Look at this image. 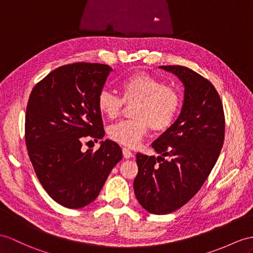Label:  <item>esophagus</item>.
<instances>
[{"instance_id":"34e87169","label":"esophagus","mask_w":253,"mask_h":253,"mask_svg":"<svg viewBox=\"0 0 253 253\" xmlns=\"http://www.w3.org/2000/svg\"><path fill=\"white\" fill-rule=\"evenodd\" d=\"M122 153H123V157H125L126 159H130V158L133 157V152L130 149H127V148H126V147L122 149Z\"/></svg>"}]
</instances>
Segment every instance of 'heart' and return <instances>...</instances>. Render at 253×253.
<instances>
[{
	"label": "heart",
	"mask_w": 253,
	"mask_h": 253,
	"mask_svg": "<svg viewBox=\"0 0 253 253\" xmlns=\"http://www.w3.org/2000/svg\"><path fill=\"white\" fill-rule=\"evenodd\" d=\"M121 96L112 91L102 90L97 96L98 110L109 119H116L125 103L136 104L133 109L134 120L120 121L110 126L108 135L113 140L127 147H136L149 128L164 131L171 126L180 107V94L171 85L161 80L138 73L120 83Z\"/></svg>",
	"instance_id": "heart-1"
}]
</instances>
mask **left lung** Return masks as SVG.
<instances>
[{"instance_id":"obj_1","label":"left lung","mask_w":253,"mask_h":253,"mask_svg":"<svg viewBox=\"0 0 253 253\" xmlns=\"http://www.w3.org/2000/svg\"><path fill=\"white\" fill-rule=\"evenodd\" d=\"M159 67L179 78L183 103L177 120L152 143L160 156L136 155L134 192L148 212L166 214L202 188L223 146L225 123L222 102L211 82L184 66Z\"/></svg>"}]
</instances>
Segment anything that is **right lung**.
<instances>
[{"label": "right lung", "mask_w": 253, "mask_h": 253, "mask_svg": "<svg viewBox=\"0 0 253 253\" xmlns=\"http://www.w3.org/2000/svg\"><path fill=\"white\" fill-rule=\"evenodd\" d=\"M110 66L74 63L60 66L41 80L30 94L26 144L42 186L60 205L78 209L93 202L114 166L120 146L102 140L96 151H83L84 137L105 135L97 96Z\"/></svg>", "instance_id": "add662e5"}]
</instances>
